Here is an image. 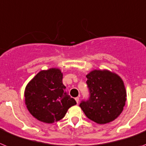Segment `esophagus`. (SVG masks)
Masks as SVG:
<instances>
[{"label":"esophagus","instance_id":"esophagus-1","mask_svg":"<svg viewBox=\"0 0 146 146\" xmlns=\"http://www.w3.org/2000/svg\"><path fill=\"white\" fill-rule=\"evenodd\" d=\"M75 100H76V103L78 104V102H79V98L76 97V98H75Z\"/></svg>","mask_w":146,"mask_h":146}]
</instances>
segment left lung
I'll use <instances>...</instances> for the list:
<instances>
[{
    "mask_svg": "<svg viewBox=\"0 0 146 146\" xmlns=\"http://www.w3.org/2000/svg\"><path fill=\"white\" fill-rule=\"evenodd\" d=\"M90 98L80 107L85 115L98 124L113 121L126 104V91L122 78L108 70H94L86 76Z\"/></svg>",
    "mask_w": 146,
    "mask_h": 146,
    "instance_id": "left-lung-1",
    "label": "left lung"
}]
</instances>
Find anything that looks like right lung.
Wrapping results in <instances>:
<instances>
[{
  "label": "right lung",
  "mask_w": 146,
  "mask_h": 146,
  "mask_svg": "<svg viewBox=\"0 0 146 146\" xmlns=\"http://www.w3.org/2000/svg\"><path fill=\"white\" fill-rule=\"evenodd\" d=\"M59 68L41 70L28 83L25 104L33 117L41 122L53 123L64 117L68 109L76 104L68 95Z\"/></svg>",
  "instance_id": "obj_1"
}]
</instances>
